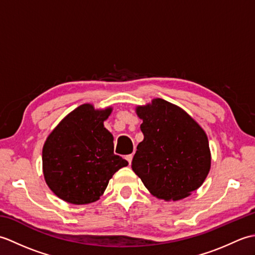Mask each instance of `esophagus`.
Masks as SVG:
<instances>
[{
  "label": "esophagus",
  "mask_w": 255,
  "mask_h": 255,
  "mask_svg": "<svg viewBox=\"0 0 255 255\" xmlns=\"http://www.w3.org/2000/svg\"><path fill=\"white\" fill-rule=\"evenodd\" d=\"M126 160L129 162V164H130V163H131V160H132V154L126 155Z\"/></svg>",
  "instance_id": "34e87169"
}]
</instances>
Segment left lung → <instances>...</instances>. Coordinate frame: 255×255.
Instances as JSON below:
<instances>
[{
	"label": "left lung",
	"instance_id": "1",
	"mask_svg": "<svg viewBox=\"0 0 255 255\" xmlns=\"http://www.w3.org/2000/svg\"><path fill=\"white\" fill-rule=\"evenodd\" d=\"M143 140L132 171L155 197L177 200L204 183L210 169L207 136L194 119L171 103L155 99L137 108Z\"/></svg>",
	"mask_w": 255,
	"mask_h": 255
}]
</instances>
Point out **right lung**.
<instances>
[{
  "instance_id": "1",
  "label": "right lung",
  "mask_w": 255,
  "mask_h": 255,
  "mask_svg": "<svg viewBox=\"0 0 255 255\" xmlns=\"http://www.w3.org/2000/svg\"><path fill=\"white\" fill-rule=\"evenodd\" d=\"M112 108L90 104L75 108L48 136L42 149L47 185L59 198L74 205L100 198L115 173L128 162L114 153V138L104 127Z\"/></svg>"
}]
</instances>
